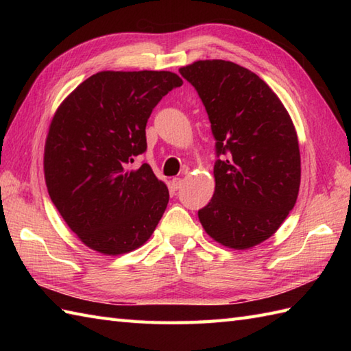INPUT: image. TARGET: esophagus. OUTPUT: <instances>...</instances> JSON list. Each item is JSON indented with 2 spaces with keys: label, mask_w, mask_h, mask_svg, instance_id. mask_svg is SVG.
Here are the masks:
<instances>
[{
  "label": "esophagus",
  "mask_w": 351,
  "mask_h": 351,
  "mask_svg": "<svg viewBox=\"0 0 351 351\" xmlns=\"http://www.w3.org/2000/svg\"><path fill=\"white\" fill-rule=\"evenodd\" d=\"M170 185H171V190H180L181 187H182V180L181 178H173V180H171V182H170Z\"/></svg>",
  "instance_id": "esophagus-1"
}]
</instances>
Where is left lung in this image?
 Masks as SVG:
<instances>
[{
	"label": "left lung",
	"instance_id": "left-lung-1",
	"mask_svg": "<svg viewBox=\"0 0 351 351\" xmlns=\"http://www.w3.org/2000/svg\"><path fill=\"white\" fill-rule=\"evenodd\" d=\"M180 72L202 99L221 155L211 202L197 213L200 225L225 247H255L276 234L299 196L294 123L265 81L240 64L197 60Z\"/></svg>",
	"mask_w": 351,
	"mask_h": 351
}]
</instances>
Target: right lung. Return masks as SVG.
<instances>
[{
	"mask_svg": "<svg viewBox=\"0 0 351 351\" xmlns=\"http://www.w3.org/2000/svg\"><path fill=\"white\" fill-rule=\"evenodd\" d=\"M169 71H102L84 80L56 110L43 152L52 204L80 241L117 256L143 245L169 204L167 185L149 164L130 170L146 151V123L175 87Z\"/></svg>",
	"mask_w": 351,
	"mask_h": 351,
	"instance_id": "add662e5",
	"label": "right lung"
}]
</instances>
